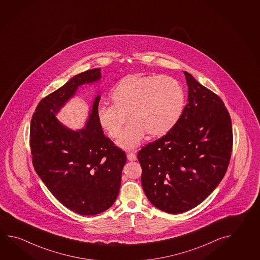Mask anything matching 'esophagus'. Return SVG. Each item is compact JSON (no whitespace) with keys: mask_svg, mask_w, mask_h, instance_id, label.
Instances as JSON below:
<instances>
[{"mask_svg":"<svg viewBox=\"0 0 260 260\" xmlns=\"http://www.w3.org/2000/svg\"><path fill=\"white\" fill-rule=\"evenodd\" d=\"M127 157L129 161H135L137 159L135 152H128L127 154Z\"/></svg>","mask_w":260,"mask_h":260,"instance_id":"esophagus-1","label":"esophagus"}]
</instances>
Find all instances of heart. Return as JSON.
Segmentation results:
<instances>
[{"instance_id":"obj_1","label":"heart","mask_w":260,"mask_h":260,"mask_svg":"<svg viewBox=\"0 0 260 260\" xmlns=\"http://www.w3.org/2000/svg\"><path fill=\"white\" fill-rule=\"evenodd\" d=\"M112 106H101L97 118L111 138L120 136L125 117L129 121L117 145L137 147L145 133L151 138L171 131L183 113L185 92L178 80L169 76L128 75L112 90Z\"/></svg>"}]
</instances>
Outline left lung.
I'll return each instance as SVG.
<instances>
[{"mask_svg": "<svg viewBox=\"0 0 260 260\" xmlns=\"http://www.w3.org/2000/svg\"><path fill=\"white\" fill-rule=\"evenodd\" d=\"M188 104L163 137L139 151L149 201L170 214L201 204L221 181L233 150L232 119L222 100L184 71Z\"/></svg>", "mask_w": 260, "mask_h": 260, "instance_id": "left-lung-1", "label": "left lung"}]
</instances>
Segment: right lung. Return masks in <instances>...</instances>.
I'll return each mask as SVG.
<instances>
[{
	"label": "right lung",
	"instance_id": "add662e5",
	"mask_svg": "<svg viewBox=\"0 0 260 260\" xmlns=\"http://www.w3.org/2000/svg\"><path fill=\"white\" fill-rule=\"evenodd\" d=\"M100 79V69L76 75L41 100L30 122L35 171L62 205L84 216L104 212L116 201L127 156L104 135L97 118L100 95L96 96L86 126L80 131L64 127L55 115L79 86Z\"/></svg>",
	"mask_w": 260,
	"mask_h": 260
}]
</instances>
